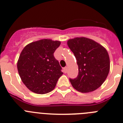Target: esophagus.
I'll return each mask as SVG.
<instances>
[{
	"instance_id": "obj_1",
	"label": "esophagus",
	"mask_w": 123,
	"mask_h": 123,
	"mask_svg": "<svg viewBox=\"0 0 123 123\" xmlns=\"http://www.w3.org/2000/svg\"><path fill=\"white\" fill-rule=\"evenodd\" d=\"M63 69H64V73H67V67H65V68H63Z\"/></svg>"
}]
</instances>
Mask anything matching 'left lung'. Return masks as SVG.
I'll use <instances>...</instances> for the list:
<instances>
[{
  "instance_id": "obj_1",
  "label": "left lung",
  "mask_w": 123,
  "mask_h": 123,
  "mask_svg": "<svg viewBox=\"0 0 123 123\" xmlns=\"http://www.w3.org/2000/svg\"><path fill=\"white\" fill-rule=\"evenodd\" d=\"M76 58L79 73L76 78L69 79L79 92L95 91L105 81L110 71V58L105 47L89 38L75 37L67 42Z\"/></svg>"
}]
</instances>
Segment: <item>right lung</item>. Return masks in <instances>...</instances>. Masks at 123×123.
I'll return each instance as SVG.
<instances>
[{
	"mask_svg": "<svg viewBox=\"0 0 123 123\" xmlns=\"http://www.w3.org/2000/svg\"><path fill=\"white\" fill-rule=\"evenodd\" d=\"M60 44V41L44 39L28 44L21 51L17 68L28 89L39 94L54 89L63 74L62 67L54 56Z\"/></svg>",
	"mask_w": 123,
	"mask_h": 123,
	"instance_id": "right-lung-1",
	"label": "right lung"
}]
</instances>
